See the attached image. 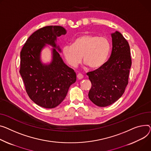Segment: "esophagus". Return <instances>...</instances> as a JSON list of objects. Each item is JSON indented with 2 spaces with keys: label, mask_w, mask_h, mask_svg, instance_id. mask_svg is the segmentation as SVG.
I'll use <instances>...</instances> for the list:
<instances>
[{
  "label": "esophagus",
  "mask_w": 151,
  "mask_h": 151,
  "mask_svg": "<svg viewBox=\"0 0 151 151\" xmlns=\"http://www.w3.org/2000/svg\"><path fill=\"white\" fill-rule=\"evenodd\" d=\"M77 78L78 79H81L83 78V75L82 74H81V73H78L77 75Z\"/></svg>",
  "instance_id": "34e87169"
}]
</instances>
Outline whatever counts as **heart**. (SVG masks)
Returning <instances> with one entry per match:
<instances>
[{"label":"heart","mask_w":151,"mask_h":151,"mask_svg":"<svg viewBox=\"0 0 151 151\" xmlns=\"http://www.w3.org/2000/svg\"><path fill=\"white\" fill-rule=\"evenodd\" d=\"M110 50L109 40L104 36L85 34L77 37L72 45H65L63 53L67 64L76 67L81 62L82 56L86 65L95 69L106 63Z\"/></svg>","instance_id":"heart-1"}]
</instances>
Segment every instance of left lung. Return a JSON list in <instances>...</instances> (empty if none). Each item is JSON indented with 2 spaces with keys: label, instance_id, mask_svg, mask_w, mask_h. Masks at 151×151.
<instances>
[{
  "label": "left lung",
  "instance_id": "left-lung-1",
  "mask_svg": "<svg viewBox=\"0 0 151 151\" xmlns=\"http://www.w3.org/2000/svg\"><path fill=\"white\" fill-rule=\"evenodd\" d=\"M111 36L112 50L109 60L103 66L87 73L92 83L88 98L99 107L111 105L123 95L132 64L127 40L118 32Z\"/></svg>",
  "mask_w": 151,
  "mask_h": 151
}]
</instances>
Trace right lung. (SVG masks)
Here are the masks:
<instances>
[{
  "label": "right lung",
  "instance_id": "right-lung-1",
  "mask_svg": "<svg viewBox=\"0 0 151 151\" xmlns=\"http://www.w3.org/2000/svg\"><path fill=\"white\" fill-rule=\"evenodd\" d=\"M67 33L61 26H46L37 29L27 40L21 52L19 72L26 92L38 106L52 109L64 99L70 86L75 83L76 75L74 70L63 61L56 46V37ZM45 43L53 49V59L50 65H43L40 59L41 50Z\"/></svg>",
  "mask_w": 151,
  "mask_h": 151
}]
</instances>
